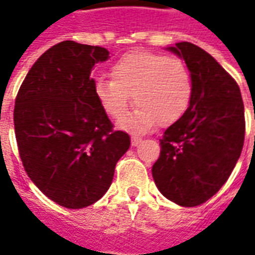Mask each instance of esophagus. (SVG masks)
Instances as JSON below:
<instances>
[{
    "label": "esophagus",
    "mask_w": 255,
    "mask_h": 255,
    "mask_svg": "<svg viewBox=\"0 0 255 255\" xmlns=\"http://www.w3.org/2000/svg\"><path fill=\"white\" fill-rule=\"evenodd\" d=\"M140 143H142V139H140V137L132 136V146H139Z\"/></svg>",
    "instance_id": "34e87169"
}]
</instances>
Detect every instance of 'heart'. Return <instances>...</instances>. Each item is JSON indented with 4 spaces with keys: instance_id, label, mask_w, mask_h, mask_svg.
I'll use <instances>...</instances> for the list:
<instances>
[{
    "instance_id": "b5f03b06",
    "label": "heart",
    "mask_w": 255,
    "mask_h": 255,
    "mask_svg": "<svg viewBox=\"0 0 255 255\" xmlns=\"http://www.w3.org/2000/svg\"><path fill=\"white\" fill-rule=\"evenodd\" d=\"M112 79H98L95 96L113 119L128 112L132 96L136 109L119 122L132 132H147L157 123L170 126L190 106L193 84L183 61L167 55L133 51L121 56L111 69Z\"/></svg>"
}]
</instances>
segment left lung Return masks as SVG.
I'll return each mask as SVG.
<instances>
[{
	"instance_id": "obj_1",
	"label": "left lung",
	"mask_w": 255,
	"mask_h": 255,
	"mask_svg": "<svg viewBox=\"0 0 255 255\" xmlns=\"http://www.w3.org/2000/svg\"><path fill=\"white\" fill-rule=\"evenodd\" d=\"M167 51L184 59L193 95L187 112L160 139L153 180L166 199L194 207L220 190L240 157L244 103L237 82L204 49L179 42Z\"/></svg>"
}]
</instances>
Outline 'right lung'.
<instances>
[{
    "mask_svg": "<svg viewBox=\"0 0 255 255\" xmlns=\"http://www.w3.org/2000/svg\"><path fill=\"white\" fill-rule=\"evenodd\" d=\"M109 51L64 41L38 58L21 85L15 137L24 169L46 197L84 209L111 187L130 137L113 125L95 96L92 69Z\"/></svg>",
    "mask_w": 255,
    "mask_h": 255,
    "instance_id": "add662e5",
    "label": "right lung"
}]
</instances>
